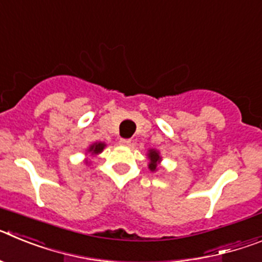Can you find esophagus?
I'll return each instance as SVG.
<instances>
[{
    "label": "esophagus",
    "mask_w": 262,
    "mask_h": 262,
    "mask_svg": "<svg viewBox=\"0 0 262 262\" xmlns=\"http://www.w3.org/2000/svg\"><path fill=\"white\" fill-rule=\"evenodd\" d=\"M120 145H131V139H119Z\"/></svg>",
    "instance_id": "34e87169"
}]
</instances>
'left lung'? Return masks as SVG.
Wrapping results in <instances>:
<instances>
[{
  "label": "left lung",
  "mask_w": 262,
  "mask_h": 262,
  "mask_svg": "<svg viewBox=\"0 0 262 262\" xmlns=\"http://www.w3.org/2000/svg\"><path fill=\"white\" fill-rule=\"evenodd\" d=\"M148 157H149V160H151V163H149V169H151V170H156L157 163L160 161L159 154H157L156 151H154V149H151L149 154H148Z\"/></svg>",
  "instance_id": "left-lung-1"
}]
</instances>
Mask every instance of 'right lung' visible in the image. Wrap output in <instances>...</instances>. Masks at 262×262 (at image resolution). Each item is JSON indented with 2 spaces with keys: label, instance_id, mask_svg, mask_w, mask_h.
Masks as SVG:
<instances>
[{
  "label": "right lung",
  "instance_id": "right-lung-1",
  "mask_svg": "<svg viewBox=\"0 0 262 262\" xmlns=\"http://www.w3.org/2000/svg\"><path fill=\"white\" fill-rule=\"evenodd\" d=\"M103 147H105V144H103V143H94L93 145H90L89 151L92 152V155H97L102 151Z\"/></svg>",
  "mask_w": 262,
  "mask_h": 262
}]
</instances>
